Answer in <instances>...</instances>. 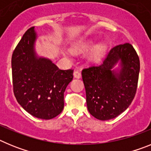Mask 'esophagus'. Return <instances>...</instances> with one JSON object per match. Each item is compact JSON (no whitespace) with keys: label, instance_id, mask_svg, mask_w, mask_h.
<instances>
[{"label":"esophagus","instance_id":"esophagus-1","mask_svg":"<svg viewBox=\"0 0 151 151\" xmlns=\"http://www.w3.org/2000/svg\"><path fill=\"white\" fill-rule=\"evenodd\" d=\"M73 76H74V78H80L81 76H82V75H81V73L78 71H75L74 73H73Z\"/></svg>","mask_w":151,"mask_h":151}]
</instances>
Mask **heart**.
<instances>
[{
    "instance_id": "1",
    "label": "heart",
    "mask_w": 151,
    "mask_h": 151,
    "mask_svg": "<svg viewBox=\"0 0 151 151\" xmlns=\"http://www.w3.org/2000/svg\"><path fill=\"white\" fill-rule=\"evenodd\" d=\"M94 45L93 42H87V43L82 44V45H80L79 47H77V50H85V49H88L90 47H91L92 46ZM105 50H106V47H105L104 45H99L97 46L95 49H94L93 51H92L91 54V58L94 60H98L99 59H101V57H103L104 54Z\"/></svg>"
}]
</instances>
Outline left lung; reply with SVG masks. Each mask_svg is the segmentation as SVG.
Segmentation results:
<instances>
[{
    "label": "left lung",
    "instance_id": "left-lung-1",
    "mask_svg": "<svg viewBox=\"0 0 151 151\" xmlns=\"http://www.w3.org/2000/svg\"><path fill=\"white\" fill-rule=\"evenodd\" d=\"M120 62L121 69L112 68ZM140 60L129 43L113 47L103 63L84 69L82 76L89 113L100 120L118 116L132 104L137 91Z\"/></svg>",
    "mask_w": 151,
    "mask_h": 151
}]
</instances>
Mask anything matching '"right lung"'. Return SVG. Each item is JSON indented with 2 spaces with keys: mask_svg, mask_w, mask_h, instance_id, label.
<instances>
[{
  "mask_svg": "<svg viewBox=\"0 0 151 151\" xmlns=\"http://www.w3.org/2000/svg\"><path fill=\"white\" fill-rule=\"evenodd\" d=\"M36 38L34 27L30 28L13 51V93L17 102L31 115L50 119L63 110L64 91L73 80V69L62 70L50 60L37 57Z\"/></svg>",
  "mask_w": 151,
  "mask_h": 151,
  "instance_id": "add662e5",
  "label": "right lung"
}]
</instances>
